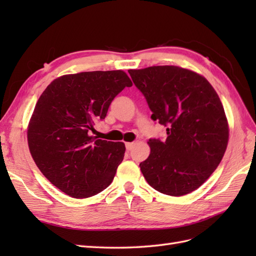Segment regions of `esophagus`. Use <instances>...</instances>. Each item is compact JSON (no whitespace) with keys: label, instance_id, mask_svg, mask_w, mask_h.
Here are the masks:
<instances>
[{"label":"esophagus","instance_id":"1","mask_svg":"<svg viewBox=\"0 0 256 256\" xmlns=\"http://www.w3.org/2000/svg\"><path fill=\"white\" fill-rule=\"evenodd\" d=\"M134 143H126L125 144V146H126V150H133V148H134Z\"/></svg>","mask_w":256,"mask_h":256}]
</instances>
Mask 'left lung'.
<instances>
[{"label":"left lung","instance_id":"left-lung-1","mask_svg":"<svg viewBox=\"0 0 256 256\" xmlns=\"http://www.w3.org/2000/svg\"><path fill=\"white\" fill-rule=\"evenodd\" d=\"M153 112L166 126L164 140H148L140 170L157 192L174 197L199 188L218 167L229 140L224 106L202 76L176 66L128 70Z\"/></svg>","mask_w":256,"mask_h":256}]
</instances>
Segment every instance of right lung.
I'll use <instances>...</instances> for the list:
<instances>
[{"label":"right lung","instance_id":"add662e5","mask_svg":"<svg viewBox=\"0 0 256 256\" xmlns=\"http://www.w3.org/2000/svg\"><path fill=\"white\" fill-rule=\"evenodd\" d=\"M125 86L132 81L122 70L66 74L54 80L36 103L27 131L32 157L70 197L101 192L123 160L124 143L98 140L90 131Z\"/></svg>","mask_w":256,"mask_h":256}]
</instances>
